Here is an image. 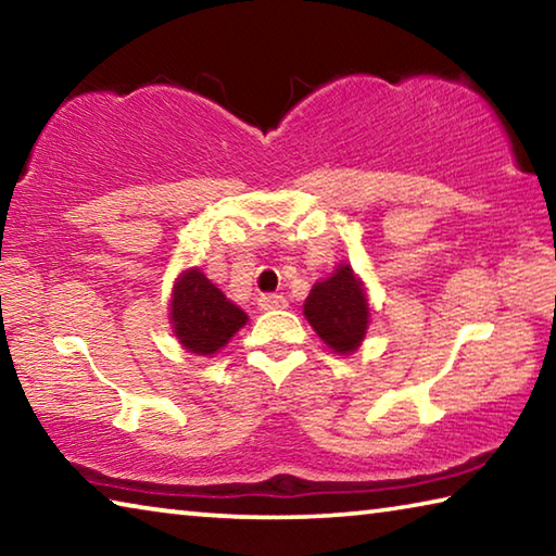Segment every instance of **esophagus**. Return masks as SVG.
<instances>
[{
    "instance_id": "1",
    "label": "esophagus",
    "mask_w": 556,
    "mask_h": 556,
    "mask_svg": "<svg viewBox=\"0 0 556 556\" xmlns=\"http://www.w3.org/2000/svg\"><path fill=\"white\" fill-rule=\"evenodd\" d=\"M257 306L262 308V312H271V308H285L287 299L279 296V294H262L257 299Z\"/></svg>"
}]
</instances>
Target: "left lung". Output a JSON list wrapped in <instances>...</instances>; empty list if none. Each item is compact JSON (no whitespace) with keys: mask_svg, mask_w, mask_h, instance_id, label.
<instances>
[{"mask_svg":"<svg viewBox=\"0 0 556 556\" xmlns=\"http://www.w3.org/2000/svg\"><path fill=\"white\" fill-rule=\"evenodd\" d=\"M304 316L333 353L357 351L368 333L370 304L351 265H341L328 279L316 281L304 301Z\"/></svg>","mask_w":556,"mask_h":556,"instance_id":"left-lung-1","label":"left lung"}]
</instances>
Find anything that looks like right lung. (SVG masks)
<instances>
[{"label":"right lung","instance_id":"obj_1","mask_svg":"<svg viewBox=\"0 0 556 556\" xmlns=\"http://www.w3.org/2000/svg\"><path fill=\"white\" fill-rule=\"evenodd\" d=\"M168 321L188 353L213 355L248 324V314L193 267L176 279Z\"/></svg>","mask_w":556,"mask_h":556}]
</instances>
